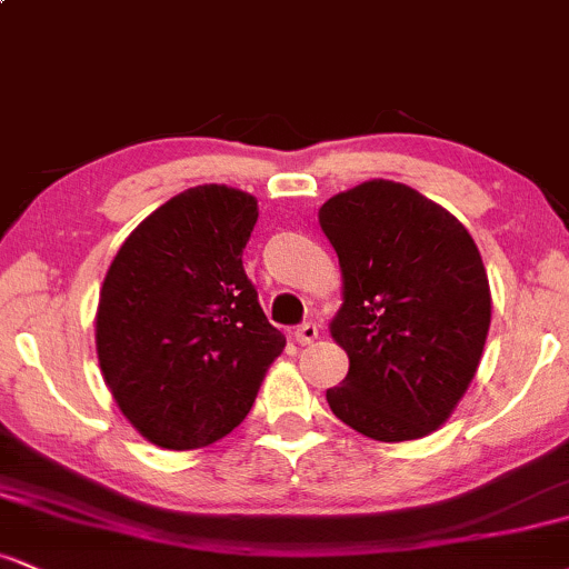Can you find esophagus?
<instances>
[{"mask_svg":"<svg viewBox=\"0 0 569 569\" xmlns=\"http://www.w3.org/2000/svg\"><path fill=\"white\" fill-rule=\"evenodd\" d=\"M293 339H297L299 345H312L318 339V326L316 323L297 326V331H293Z\"/></svg>","mask_w":569,"mask_h":569,"instance_id":"esophagus-1","label":"esophagus"}]
</instances>
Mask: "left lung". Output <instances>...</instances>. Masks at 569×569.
<instances>
[{
	"instance_id": "1",
	"label": "left lung",
	"mask_w": 569,
	"mask_h": 569,
	"mask_svg": "<svg viewBox=\"0 0 569 569\" xmlns=\"http://www.w3.org/2000/svg\"><path fill=\"white\" fill-rule=\"evenodd\" d=\"M318 221L342 270L331 337L350 358L326 401L375 441L433 433L487 342L492 297L479 248L447 208L385 179L326 200Z\"/></svg>"
}]
</instances>
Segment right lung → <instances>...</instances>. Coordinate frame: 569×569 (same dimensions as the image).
I'll return each mask as SVG.
<instances>
[{
	"mask_svg": "<svg viewBox=\"0 0 569 569\" xmlns=\"http://www.w3.org/2000/svg\"><path fill=\"white\" fill-rule=\"evenodd\" d=\"M257 219L253 194L192 187L128 234L103 278L101 375L130 426L162 449L232 433L286 348L243 270Z\"/></svg>",
	"mask_w": 569,
	"mask_h": 569,
	"instance_id": "right-lung-1",
	"label": "right lung"
}]
</instances>
